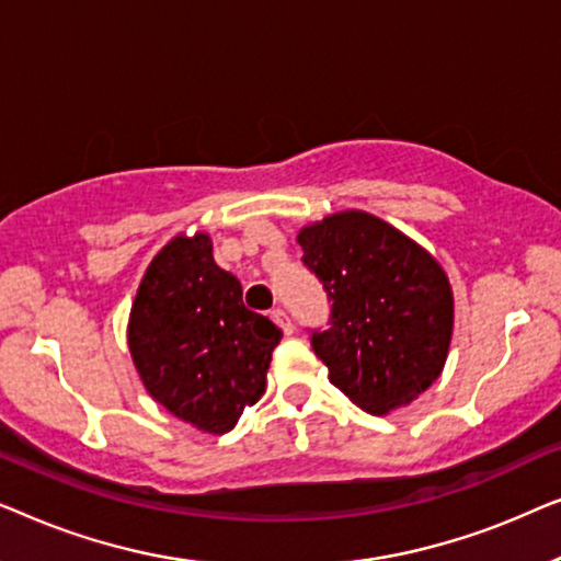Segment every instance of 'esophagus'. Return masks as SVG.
Wrapping results in <instances>:
<instances>
[{
  "label": "esophagus",
  "instance_id": "esophagus-1",
  "mask_svg": "<svg viewBox=\"0 0 561 561\" xmlns=\"http://www.w3.org/2000/svg\"><path fill=\"white\" fill-rule=\"evenodd\" d=\"M271 317L275 324H278L283 329V334H294V321H290V317L283 309H273Z\"/></svg>",
  "mask_w": 561,
  "mask_h": 561
}]
</instances>
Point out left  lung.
Masks as SVG:
<instances>
[{
	"label": "left lung",
	"instance_id": "8db88e82",
	"mask_svg": "<svg viewBox=\"0 0 561 561\" xmlns=\"http://www.w3.org/2000/svg\"><path fill=\"white\" fill-rule=\"evenodd\" d=\"M298 244L329 301L327 329H311V347L332 386L367 413L424 393L439 378L455 319L439 263L365 211L306 227Z\"/></svg>",
	"mask_w": 561,
	"mask_h": 561
}]
</instances>
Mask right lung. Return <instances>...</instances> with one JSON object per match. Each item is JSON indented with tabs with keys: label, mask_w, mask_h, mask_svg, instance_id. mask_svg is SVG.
<instances>
[{
	"label": "right lung",
	"mask_w": 561,
	"mask_h": 561,
	"mask_svg": "<svg viewBox=\"0 0 561 561\" xmlns=\"http://www.w3.org/2000/svg\"><path fill=\"white\" fill-rule=\"evenodd\" d=\"M280 329L242 304L206 234L175 237L152 260L129 317V352L148 393L209 434L234 428L265 393Z\"/></svg>",
	"instance_id": "right-lung-1"
}]
</instances>
